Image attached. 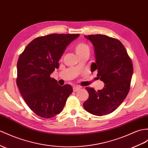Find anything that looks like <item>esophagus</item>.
<instances>
[{
	"label": "esophagus",
	"mask_w": 148,
	"mask_h": 148,
	"mask_svg": "<svg viewBox=\"0 0 148 148\" xmlns=\"http://www.w3.org/2000/svg\"><path fill=\"white\" fill-rule=\"evenodd\" d=\"M73 91L74 92H77V91H78L80 89V86H73Z\"/></svg>",
	"instance_id": "esophagus-1"
}]
</instances>
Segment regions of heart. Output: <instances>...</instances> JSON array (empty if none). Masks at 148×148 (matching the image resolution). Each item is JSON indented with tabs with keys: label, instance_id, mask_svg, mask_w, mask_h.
I'll list each match as a JSON object with an SVG mask.
<instances>
[{
	"label": "heart",
	"instance_id": "heart-1",
	"mask_svg": "<svg viewBox=\"0 0 148 148\" xmlns=\"http://www.w3.org/2000/svg\"><path fill=\"white\" fill-rule=\"evenodd\" d=\"M87 49H88L87 45L84 44V43H79L76 46V52L78 55V54L83 52Z\"/></svg>",
	"mask_w": 148,
	"mask_h": 148
}]
</instances>
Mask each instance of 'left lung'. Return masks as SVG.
I'll return each mask as SVG.
<instances>
[{
    "instance_id": "left-lung-1",
    "label": "left lung",
    "mask_w": 148,
    "mask_h": 148,
    "mask_svg": "<svg viewBox=\"0 0 148 148\" xmlns=\"http://www.w3.org/2000/svg\"><path fill=\"white\" fill-rule=\"evenodd\" d=\"M85 37L92 42L95 49L96 62L92 63L91 70H97V76L105 85L98 91L86 87L89 97L84 107L95 116H105L116 110L127 95L133 73L132 63L118 39L102 34Z\"/></svg>"
}]
</instances>
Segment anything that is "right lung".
I'll use <instances>...</instances> for the list:
<instances>
[{
	"label": "right lung",
	"mask_w": 148,
	"mask_h": 148,
	"mask_svg": "<svg viewBox=\"0 0 148 148\" xmlns=\"http://www.w3.org/2000/svg\"><path fill=\"white\" fill-rule=\"evenodd\" d=\"M79 36L51 34L38 37L19 57L17 85L27 105L39 117L49 119L60 114L73 92L71 85H59L50 75L58 68L66 46Z\"/></svg>",
	"instance_id": "add662e5"
}]
</instances>
